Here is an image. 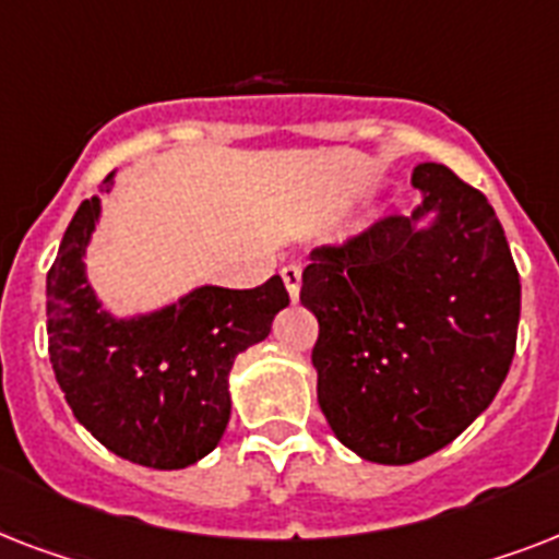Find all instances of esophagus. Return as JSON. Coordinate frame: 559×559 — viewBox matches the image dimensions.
<instances>
[{
	"mask_svg": "<svg viewBox=\"0 0 559 559\" xmlns=\"http://www.w3.org/2000/svg\"><path fill=\"white\" fill-rule=\"evenodd\" d=\"M281 278H284V287H287L289 298L296 301L298 293H301V266H296V263L281 266Z\"/></svg>",
	"mask_w": 559,
	"mask_h": 559,
	"instance_id": "esophagus-1",
	"label": "esophagus"
}]
</instances>
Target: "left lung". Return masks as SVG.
<instances>
[{"label": "left lung", "instance_id": "1", "mask_svg": "<svg viewBox=\"0 0 559 559\" xmlns=\"http://www.w3.org/2000/svg\"><path fill=\"white\" fill-rule=\"evenodd\" d=\"M412 186L424 200L408 217L313 249L301 275L319 406L373 464L455 441L502 389L520 328V272L485 193L435 162Z\"/></svg>", "mask_w": 559, "mask_h": 559}]
</instances>
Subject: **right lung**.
<instances>
[{
	"mask_svg": "<svg viewBox=\"0 0 559 559\" xmlns=\"http://www.w3.org/2000/svg\"><path fill=\"white\" fill-rule=\"evenodd\" d=\"M112 174L100 193H109ZM100 200H83L46 278L48 357L74 417L109 452L153 469L209 455L231 415L228 371L289 305L278 275L254 289L197 287L177 305L116 319L86 281Z\"/></svg>",
	"mask_w": 559,
	"mask_h": 559,
	"instance_id": "1",
	"label": "right lung"
}]
</instances>
